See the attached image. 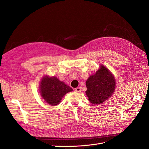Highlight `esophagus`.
I'll use <instances>...</instances> for the list:
<instances>
[{
    "label": "esophagus",
    "mask_w": 149,
    "mask_h": 149,
    "mask_svg": "<svg viewBox=\"0 0 149 149\" xmlns=\"http://www.w3.org/2000/svg\"><path fill=\"white\" fill-rule=\"evenodd\" d=\"M75 92H79L81 91V88H80V87H78V88H77L75 89Z\"/></svg>",
    "instance_id": "34e87169"
}]
</instances>
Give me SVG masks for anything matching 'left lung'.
<instances>
[{
    "label": "left lung",
    "instance_id": "8db88e82",
    "mask_svg": "<svg viewBox=\"0 0 149 149\" xmlns=\"http://www.w3.org/2000/svg\"><path fill=\"white\" fill-rule=\"evenodd\" d=\"M86 93L90 102L99 104L110 97L114 92L115 80L109 70L103 65L97 72L89 77L86 83Z\"/></svg>",
    "mask_w": 149,
    "mask_h": 149
}]
</instances>
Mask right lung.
Here are the masks:
<instances>
[{"instance_id":"add662e5","label":"right lung","mask_w":149,"mask_h":149,"mask_svg":"<svg viewBox=\"0 0 149 149\" xmlns=\"http://www.w3.org/2000/svg\"><path fill=\"white\" fill-rule=\"evenodd\" d=\"M40 92L43 98L48 104L55 106L59 104L61 98L72 89L60 81L56 77H43L40 83Z\"/></svg>"}]
</instances>
